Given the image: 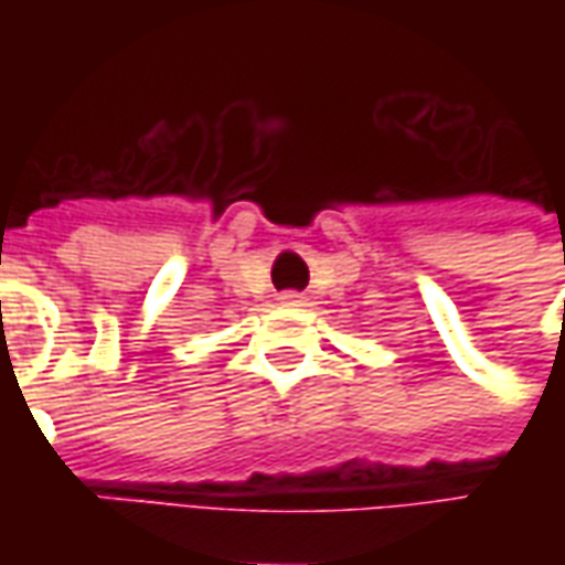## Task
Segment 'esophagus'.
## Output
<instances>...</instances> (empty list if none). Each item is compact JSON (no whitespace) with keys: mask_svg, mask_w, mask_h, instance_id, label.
I'll use <instances>...</instances> for the list:
<instances>
[{"mask_svg":"<svg viewBox=\"0 0 565 565\" xmlns=\"http://www.w3.org/2000/svg\"><path fill=\"white\" fill-rule=\"evenodd\" d=\"M278 299H281V306H294V308L308 306L306 296H302V294H294V290H290V294H281V296H278Z\"/></svg>","mask_w":565,"mask_h":565,"instance_id":"obj_1","label":"esophagus"}]
</instances>
